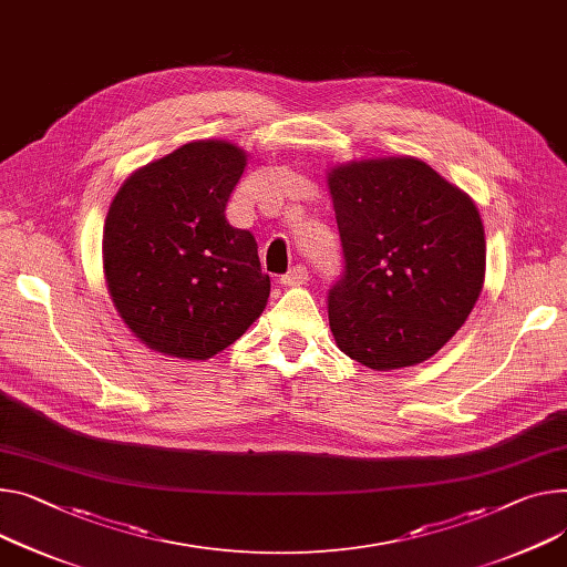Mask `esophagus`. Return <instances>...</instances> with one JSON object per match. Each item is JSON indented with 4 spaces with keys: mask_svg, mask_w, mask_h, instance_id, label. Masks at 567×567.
I'll return each mask as SVG.
<instances>
[{
    "mask_svg": "<svg viewBox=\"0 0 567 567\" xmlns=\"http://www.w3.org/2000/svg\"><path fill=\"white\" fill-rule=\"evenodd\" d=\"M303 281H309V270L303 266H295L290 268L284 277H281V284L284 286H301Z\"/></svg>",
    "mask_w": 567,
    "mask_h": 567,
    "instance_id": "34e87169",
    "label": "esophagus"
}]
</instances>
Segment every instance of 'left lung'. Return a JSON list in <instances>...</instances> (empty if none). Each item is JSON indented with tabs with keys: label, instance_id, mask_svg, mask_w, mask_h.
<instances>
[{
	"label": "left lung",
	"instance_id": "8db88e82",
	"mask_svg": "<svg viewBox=\"0 0 567 567\" xmlns=\"http://www.w3.org/2000/svg\"><path fill=\"white\" fill-rule=\"evenodd\" d=\"M329 190L344 264L327 303L338 347L372 370L426 361L484 288L474 202L411 156L333 167Z\"/></svg>",
	"mask_w": 567,
	"mask_h": 567
}]
</instances>
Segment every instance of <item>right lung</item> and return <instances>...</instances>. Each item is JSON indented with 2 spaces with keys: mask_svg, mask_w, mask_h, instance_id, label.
I'll return each instance as SVG.
<instances>
[{
  "mask_svg": "<svg viewBox=\"0 0 567 567\" xmlns=\"http://www.w3.org/2000/svg\"><path fill=\"white\" fill-rule=\"evenodd\" d=\"M245 165L231 143H188L134 172L109 208V292L154 352L210 359L266 309L270 277L256 240L225 215Z\"/></svg>",
  "mask_w": 567,
  "mask_h": 567,
  "instance_id": "obj_1",
  "label": "right lung"
}]
</instances>
